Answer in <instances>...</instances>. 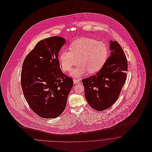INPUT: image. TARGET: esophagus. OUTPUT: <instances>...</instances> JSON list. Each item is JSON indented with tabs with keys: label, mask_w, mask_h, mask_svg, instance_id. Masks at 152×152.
<instances>
[{
	"label": "esophagus",
	"mask_w": 152,
	"mask_h": 152,
	"mask_svg": "<svg viewBox=\"0 0 152 152\" xmlns=\"http://www.w3.org/2000/svg\"><path fill=\"white\" fill-rule=\"evenodd\" d=\"M80 81L79 79H76V78H74V83L75 84H77L78 83V82Z\"/></svg>",
	"instance_id": "34e87169"
}]
</instances>
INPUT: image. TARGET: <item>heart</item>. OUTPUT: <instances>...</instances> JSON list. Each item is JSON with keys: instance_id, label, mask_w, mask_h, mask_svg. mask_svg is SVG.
I'll list each match as a JSON object with an SVG mask.
<instances>
[{"instance_id": "1", "label": "heart", "mask_w": 152, "mask_h": 152, "mask_svg": "<svg viewBox=\"0 0 152 152\" xmlns=\"http://www.w3.org/2000/svg\"><path fill=\"white\" fill-rule=\"evenodd\" d=\"M109 50L106 45L102 42L89 38H80L69 45V50L63 49L59 57L62 69L67 72L72 67L80 63L71 75L79 77L88 72H98L105 64L108 57Z\"/></svg>"}]
</instances>
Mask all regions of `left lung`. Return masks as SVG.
<instances>
[{
    "label": "left lung",
    "instance_id": "8db88e82",
    "mask_svg": "<svg viewBox=\"0 0 152 152\" xmlns=\"http://www.w3.org/2000/svg\"><path fill=\"white\" fill-rule=\"evenodd\" d=\"M110 56L96 74L82 80L88 104L97 111L112 106L119 96L126 79L128 61L121 46L110 42Z\"/></svg>",
    "mask_w": 152,
    "mask_h": 152
}]
</instances>
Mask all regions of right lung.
<instances>
[{
  "label": "right lung",
  "instance_id": "obj_1",
  "mask_svg": "<svg viewBox=\"0 0 152 152\" xmlns=\"http://www.w3.org/2000/svg\"><path fill=\"white\" fill-rule=\"evenodd\" d=\"M64 43L58 36L43 39L23 61L20 83L24 96L31 109L43 118H56L64 112L74 85L72 78L60 69L58 53Z\"/></svg>",
  "mask_w": 152,
  "mask_h": 152
}]
</instances>
